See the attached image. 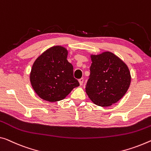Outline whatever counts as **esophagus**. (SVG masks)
I'll return each instance as SVG.
<instances>
[{
	"instance_id": "34e87169",
	"label": "esophagus",
	"mask_w": 151,
	"mask_h": 151,
	"mask_svg": "<svg viewBox=\"0 0 151 151\" xmlns=\"http://www.w3.org/2000/svg\"><path fill=\"white\" fill-rule=\"evenodd\" d=\"M83 78H80V80H79V83H80V86H82L83 84Z\"/></svg>"
}]
</instances>
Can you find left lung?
<instances>
[{"instance_id": "1", "label": "left lung", "mask_w": 151, "mask_h": 151, "mask_svg": "<svg viewBox=\"0 0 151 151\" xmlns=\"http://www.w3.org/2000/svg\"><path fill=\"white\" fill-rule=\"evenodd\" d=\"M86 92L95 105L109 106L119 101L128 90L130 72L127 65L113 53L91 55Z\"/></svg>"}]
</instances>
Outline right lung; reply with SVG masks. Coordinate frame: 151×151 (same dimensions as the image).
Segmentation results:
<instances>
[{"mask_svg":"<svg viewBox=\"0 0 151 151\" xmlns=\"http://www.w3.org/2000/svg\"><path fill=\"white\" fill-rule=\"evenodd\" d=\"M68 51L61 46L50 47L34 61L30 72L32 86L38 96L49 102L64 99L80 86L73 68L67 60Z\"/></svg>","mask_w":151,"mask_h":151,"instance_id":"obj_1","label":"right lung"}]
</instances>
